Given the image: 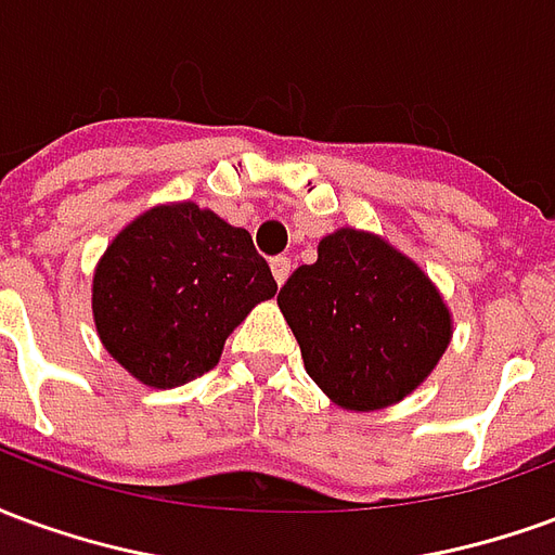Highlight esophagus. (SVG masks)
<instances>
[{
    "label": "esophagus",
    "mask_w": 555,
    "mask_h": 555,
    "mask_svg": "<svg viewBox=\"0 0 555 555\" xmlns=\"http://www.w3.org/2000/svg\"><path fill=\"white\" fill-rule=\"evenodd\" d=\"M270 270H273V279H276V285H285V279L291 276L294 264H291V258L279 255V258H273V261H270Z\"/></svg>",
    "instance_id": "34e87169"
}]
</instances>
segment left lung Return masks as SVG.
I'll return each instance as SVG.
<instances>
[{
  "label": "left lung",
  "instance_id": "8db88e82",
  "mask_svg": "<svg viewBox=\"0 0 555 555\" xmlns=\"http://www.w3.org/2000/svg\"><path fill=\"white\" fill-rule=\"evenodd\" d=\"M279 309L309 377L357 413L416 392L452 341V312L428 273L386 237L350 225L291 273Z\"/></svg>",
  "mask_w": 555,
  "mask_h": 555
}]
</instances>
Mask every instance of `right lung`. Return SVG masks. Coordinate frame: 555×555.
<instances>
[{
  "label": "right lung",
  "instance_id": "1",
  "mask_svg": "<svg viewBox=\"0 0 555 555\" xmlns=\"http://www.w3.org/2000/svg\"><path fill=\"white\" fill-rule=\"evenodd\" d=\"M276 279L249 231L195 202L139 214L115 234L91 279L103 348L139 384L183 386L210 372L225 338Z\"/></svg>",
  "mask_w": 555,
  "mask_h": 555
}]
</instances>
